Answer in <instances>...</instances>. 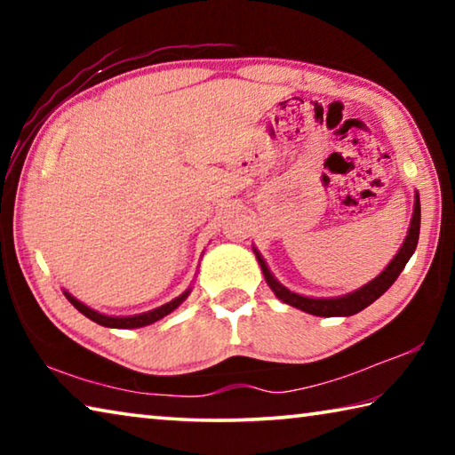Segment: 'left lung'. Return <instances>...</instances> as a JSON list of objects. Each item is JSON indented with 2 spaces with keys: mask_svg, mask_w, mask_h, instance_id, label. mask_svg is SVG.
I'll use <instances>...</instances> for the list:
<instances>
[{
  "mask_svg": "<svg viewBox=\"0 0 455 455\" xmlns=\"http://www.w3.org/2000/svg\"><path fill=\"white\" fill-rule=\"evenodd\" d=\"M419 225H421V206H419V195L415 192L411 225H410V230H407V236H405V241L402 244V249H399L397 255L391 259V263L383 268V273L377 275L373 281H369L361 289L353 291V292H349V295H343V297L311 299V297L297 295V292H292L287 287H283V284L275 279L273 273L268 271V267L263 260V257H260L257 251H255V255L259 259L260 268H263L267 284L273 289L275 295L279 297L283 303H287L291 307H297V309H301L305 313L317 315V317H349V315H355L359 311H363L365 307H369L373 301H377V299H379L383 292L395 283L399 273H402L405 268L407 260L411 259L415 246H418Z\"/></svg>",
  "mask_w": 455,
  "mask_h": 455,
  "instance_id": "1",
  "label": "left lung"
}]
</instances>
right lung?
I'll return each instance as SVG.
<instances>
[{"mask_svg":"<svg viewBox=\"0 0 455 455\" xmlns=\"http://www.w3.org/2000/svg\"><path fill=\"white\" fill-rule=\"evenodd\" d=\"M188 292H190V289L184 291L180 297L172 299L171 303L158 307V309H152V311H148V313H140V315H130V317H110V315H102V313H98V311H94V309H90L88 305L80 303L78 299L72 297L68 291H64V295H66L68 301H70V303L76 307V309H78L82 315H86L88 319L98 323V325L112 327V329H138V327L152 325V323H156L158 319L166 317L168 313H172V311L176 309V307H179V305L184 301V299L188 297Z\"/></svg>","mask_w":455,"mask_h":455,"instance_id":"1","label":"right lung"}]
</instances>
